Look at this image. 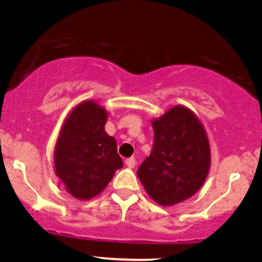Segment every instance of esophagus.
Wrapping results in <instances>:
<instances>
[{
    "instance_id": "1",
    "label": "esophagus",
    "mask_w": 262,
    "mask_h": 262,
    "mask_svg": "<svg viewBox=\"0 0 262 262\" xmlns=\"http://www.w3.org/2000/svg\"><path fill=\"white\" fill-rule=\"evenodd\" d=\"M125 165H127L129 168H134L135 165H137V162H135L134 157H129V159L125 160Z\"/></svg>"
}]
</instances>
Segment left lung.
Here are the masks:
<instances>
[{
  "label": "left lung",
  "instance_id": "1",
  "mask_svg": "<svg viewBox=\"0 0 262 262\" xmlns=\"http://www.w3.org/2000/svg\"><path fill=\"white\" fill-rule=\"evenodd\" d=\"M151 123L154 146L138 169V177L151 199L172 206L203 187L211 165L209 138L196 115L182 105Z\"/></svg>",
  "mask_w": 262,
  "mask_h": 262
}]
</instances>
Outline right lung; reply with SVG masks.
<instances>
[{"mask_svg":"<svg viewBox=\"0 0 262 262\" xmlns=\"http://www.w3.org/2000/svg\"><path fill=\"white\" fill-rule=\"evenodd\" d=\"M107 117L106 110L95 101H83L59 132L53 151L55 172L75 199H93L123 166L115 138L105 132Z\"/></svg>","mask_w":262,"mask_h":262,"instance_id":"right-lung-1","label":"right lung"}]
</instances>
